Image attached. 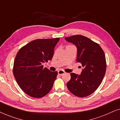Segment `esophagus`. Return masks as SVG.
<instances>
[{
    "instance_id": "esophagus-1",
    "label": "esophagus",
    "mask_w": 120,
    "mask_h": 120,
    "mask_svg": "<svg viewBox=\"0 0 120 120\" xmlns=\"http://www.w3.org/2000/svg\"><path fill=\"white\" fill-rule=\"evenodd\" d=\"M57 72H58L59 75H62L64 74V73H65V72L64 71H63V70H59L58 71H57Z\"/></svg>"
}]
</instances>
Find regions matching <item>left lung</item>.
<instances>
[{"label":"left lung","instance_id":"left-lung-1","mask_svg":"<svg viewBox=\"0 0 120 120\" xmlns=\"http://www.w3.org/2000/svg\"><path fill=\"white\" fill-rule=\"evenodd\" d=\"M77 48L76 61L83 68L81 75L71 73L67 87L75 96L85 97L97 90L103 81L106 69L104 52L98 43L82 35L65 37Z\"/></svg>","mask_w":120,"mask_h":120}]
</instances>
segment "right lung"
<instances>
[{"label": "right lung", "instance_id": "obj_1", "mask_svg": "<svg viewBox=\"0 0 120 120\" xmlns=\"http://www.w3.org/2000/svg\"><path fill=\"white\" fill-rule=\"evenodd\" d=\"M60 38L38 39L22 47L16 55L13 74L21 89L33 98H40L52 89L57 72L43 68L51 60Z\"/></svg>", "mask_w": 120, "mask_h": 120}]
</instances>
